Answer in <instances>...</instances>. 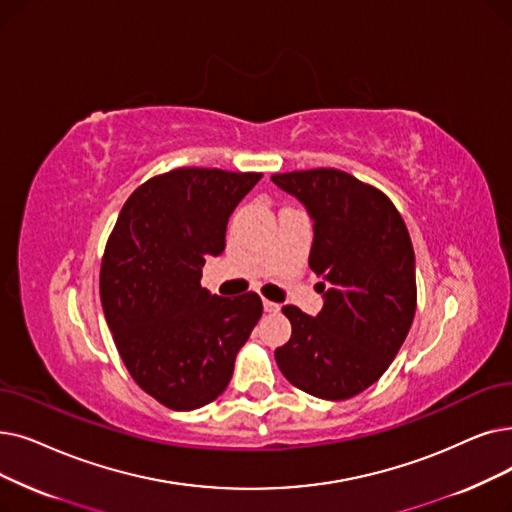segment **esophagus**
I'll return each instance as SVG.
<instances>
[{
    "mask_svg": "<svg viewBox=\"0 0 512 512\" xmlns=\"http://www.w3.org/2000/svg\"><path fill=\"white\" fill-rule=\"evenodd\" d=\"M263 309H265V311H270V314H274V311H278V309H280V305H278V303H274V301H270V299H263Z\"/></svg>",
    "mask_w": 512,
    "mask_h": 512,
    "instance_id": "esophagus-1",
    "label": "esophagus"
}]
</instances>
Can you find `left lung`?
Returning <instances> with one entry per match:
<instances>
[{"label":"left lung","mask_w":512,"mask_h":512,"mask_svg":"<svg viewBox=\"0 0 512 512\" xmlns=\"http://www.w3.org/2000/svg\"><path fill=\"white\" fill-rule=\"evenodd\" d=\"M314 219L309 268L324 307L316 318L284 305L293 335L276 349L286 381L330 402L362 393L385 374L416 311L414 249L389 196L339 169L272 175Z\"/></svg>","instance_id":"1"}]
</instances>
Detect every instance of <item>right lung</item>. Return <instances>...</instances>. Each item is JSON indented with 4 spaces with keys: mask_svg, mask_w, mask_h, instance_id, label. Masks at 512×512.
<instances>
[{
    "mask_svg": "<svg viewBox=\"0 0 512 512\" xmlns=\"http://www.w3.org/2000/svg\"><path fill=\"white\" fill-rule=\"evenodd\" d=\"M257 171L180 167L127 198L106 240L100 299L121 360L165 408H201L228 387L238 349L263 314L257 293L228 299L201 286L207 255L226 247L232 211Z\"/></svg>",
    "mask_w": 512,
    "mask_h": 512,
    "instance_id": "1",
    "label": "right lung"
}]
</instances>
